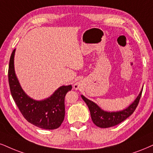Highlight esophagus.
I'll return each mask as SVG.
<instances>
[{"instance_id": "obj_1", "label": "esophagus", "mask_w": 153, "mask_h": 153, "mask_svg": "<svg viewBox=\"0 0 153 153\" xmlns=\"http://www.w3.org/2000/svg\"><path fill=\"white\" fill-rule=\"evenodd\" d=\"M80 86H81L80 82H76L74 84V88L75 90H78L79 88H80Z\"/></svg>"}]
</instances>
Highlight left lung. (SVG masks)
I'll use <instances>...</instances> for the list:
<instances>
[{
	"mask_svg": "<svg viewBox=\"0 0 153 153\" xmlns=\"http://www.w3.org/2000/svg\"><path fill=\"white\" fill-rule=\"evenodd\" d=\"M142 92L143 88L139 93L138 96L136 97V99L127 108L121 111H111V112L103 110L97 103L93 102L91 100L88 99L84 96L82 95L81 97L84 101V102L86 103L88 109H89L91 120L94 122V123L99 128H106L113 127V126L118 125L133 114V113L136 108L137 105H138Z\"/></svg>",
	"mask_w": 153,
	"mask_h": 153,
	"instance_id": "obj_1",
	"label": "left lung"
}]
</instances>
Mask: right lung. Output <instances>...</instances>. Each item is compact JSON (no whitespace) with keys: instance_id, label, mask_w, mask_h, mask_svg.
Here are the masks:
<instances>
[{"instance_id":"obj_1","label":"right lung","mask_w":153,"mask_h":153,"mask_svg":"<svg viewBox=\"0 0 153 153\" xmlns=\"http://www.w3.org/2000/svg\"><path fill=\"white\" fill-rule=\"evenodd\" d=\"M15 52L16 49L9 62L8 82L11 95L19 110L28 122L37 127L46 130L58 128L65 118V97L72 86H60L50 97L40 101L32 99L23 91L16 74Z\"/></svg>"}]
</instances>
